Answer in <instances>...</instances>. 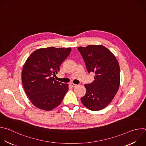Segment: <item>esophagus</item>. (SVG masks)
<instances>
[{"label":"esophagus","mask_w":146,"mask_h":146,"mask_svg":"<svg viewBox=\"0 0 146 146\" xmlns=\"http://www.w3.org/2000/svg\"><path fill=\"white\" fill-rule=\"evenodd\" d=\"M70 86H72V87H73V88L77 86V85H76V84H73V83H71V84H70Z\"/></svg>","instance_id":"obj_1"}]
</instances>
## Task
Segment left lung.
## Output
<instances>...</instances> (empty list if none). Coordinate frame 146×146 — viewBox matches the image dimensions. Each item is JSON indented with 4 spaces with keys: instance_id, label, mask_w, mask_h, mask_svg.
I'll return each mask as SVG.
<instances>
[{
    "instance_id": "obj_1",
    "label": "left lung",
    "mask_w": 146,
    "mask_h": 146,
    "mask_svg": "<svg viewBox=\"0 0 146 146\" xmlns=\"http://www.w3.org/2000/svg\"><path fill=\"white\" fill-rule=\"evenodd\" d=\"M77 50L85 62L88 73H94V81L85 84L82 103L91 110L106 108L113 99L119 86V66L114 55L105 46L89 45Z\"/></svg>"
}]
</instances>
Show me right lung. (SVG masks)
Here are the masks:
<instances>
[{"label": "right lung", "instance_id": "1", "mask_svg": "<svg viewBox=\"0 0 146 146\" xmlns=\"http://www.w3.org/2000/svg\"><path fill=\"white\" fill-rule=\"evenodd\" d=\"M71 50L53 47L40 48L27 60L22 72L23 84L26 94L37 108L51 110L63 100L68 84L55 80L54 76Z\"/></svg>", "mask_w": 146, "mask_h": 146}]
</instances>
